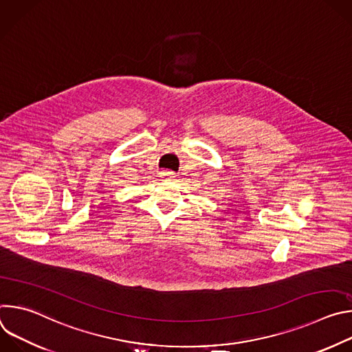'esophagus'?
Here are the masks:
<instances>
[{"label":"esophagus","mask_w":352,"mask_h":352,"mask_svg":"<svg viewBox=\"0 0 352 352\" xmlns=\"http://www.w3.org/2000/svg\"><path fill=\"white\" fill-rule=\"evenodd\" d=\"M160 175H162L163 179H173V178H175V174L171 173V171H163V173H160Z\"/></svg>","instance_id":"esophagus-1"}]
</instances>
